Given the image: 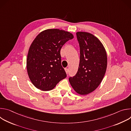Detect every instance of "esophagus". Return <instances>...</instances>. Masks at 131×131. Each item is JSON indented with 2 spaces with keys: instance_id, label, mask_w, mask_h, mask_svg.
<instances>
[{
  "instance_id": "esophagus-1",
  "label": "esophagus",
  "mask_w": 131,
  "mask_h": 131,
  "mask_svg": "<svg viewBox=\"0 0 131 131\" xmlns=\"http://www.w3.org/2000/svg\"><path fill=\"white\" fill-rule=\"evenodd\" d=\"M65 71L66 72V73L67 74L68 72V68H65Z\"/></svg>"
}]
</instances>
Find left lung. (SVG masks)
<instances>
[{
    "label": "left lung",
    "mask_w": 131,
    "mask_h": 131,
    "mask_svg": "<svg viewBox=\"0 0 131 131\" xmlns=\"http://www.w3.org/2000/svg\"><path fill=\"white\" fill-rule=\"evenodd\" d=\"M80 46V63L75 76L69 78L73 90L80 95L94 91L101 83L106 72V50L98 38L84 31L76 33Z\"/></svg>",
    "instance_id": "obj_1"
}]
</instances>
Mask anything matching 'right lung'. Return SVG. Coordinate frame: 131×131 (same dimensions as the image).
<instances>
[{"mask_svg": "<svg viewBox=\"0 0 131 131\" xmlns=\"http://www.w3.org/2000/svg\"><path fill=\"white\" fill-rule=\"evenodd\" d=\"M72 38L71 33L59 29H46L36 37L28 50L26 68L29 79L36 88L50 91L66 77L60 51Z\"/></svg>", "mask_w": 131, "mask_h": 131, "instance_id": "obj_1", "label": "right lung"}]
</instances>
